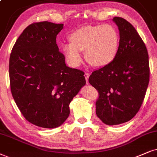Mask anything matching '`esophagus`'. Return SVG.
<instances>
[{"instance_id":"esophagus-1","label":"esophagus","mask_w":157,"mask_h":157,"mask_svg":"<svg viewBox=\"0 0 157 157\" xmlns=\"http://www.w3.org/2000/svg\"><path fill=\"white\" fill-rule=\"evenodd\" d=\"M84 76H85V80H86L87 83H88V78H89V76H90V74H89V73H85Z\"/></svg>"}]
</instances>
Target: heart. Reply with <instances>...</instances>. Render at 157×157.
Returning <instances> with one entry per match:
<instances>
[{"mask_svg":"<svg viewBox=\"0 0 157 157\" xmlns=\"http://www.w3.org/2000/svg\"><path fill=\"white\" fill-rule=\"evenodd\" d=\"M69 44L62 45V51L72 66H80L82 61L81 52L89 64L96 67L110 64L116 59L120 47V35L109 24L85 26L72 32Z\"/></svg>","mask_w":157,"mask_h":157,"instance_id":"heart-1","label":"heart"}]
</instances>
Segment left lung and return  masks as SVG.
I'll list each match as a JSON object with an SVG mask.
<instances>
[{"label": "left lung", "mask_w": 157, "mask_h": 157, "mask_svg": "<svg viewBox=\"0 0 157 157\" xmlns=\"http://www.w3.org/2000/svg\"><path fill=\"white\" fill-rule=\"evenodd\" d=\"M120 31V47L110 64L94 71L88 81L99 93L97 117L107 125L128 122L139 111L149 82L148 54L145 43L130 22L112 19Z\"/></svg>", "instance_id": "1"}]
</instances>
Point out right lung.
I'll list each match as a JSON object with an SVG mask.
<instances>
[{"mask_svg": "<svg viewBox=\"0 0 157 157\" xmlns=\"http://www.w3.org/2000/svg\"><path fill=\"white\" fill-rule=\"evenodd\" d=\"M63 24L33 23L13 45L9 59L11 91L25 118L55 128L69 115V104L85 85L84 73L67 67L56 36Z\"/></svg>", "mask_w": 157, "mask_h": 157, "instance_id": "right-lung-1", "label": "right lung"}]
</instances>
